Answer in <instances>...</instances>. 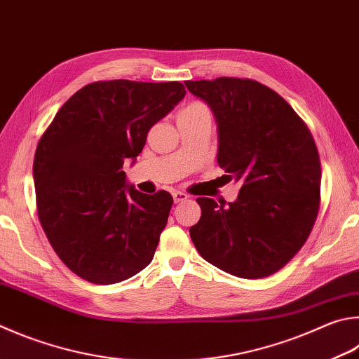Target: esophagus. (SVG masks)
<instances>
[{"mask_svg": "<svg viewBox=\"0 0 359 359\" xmlns=\"http://www.w3.org/2000/svg\"><path fill=\"white\" fill-rule=\"evenodd\" d=\"M172 198H174V202H182V201H187L188 198V194L187 193H182V191H174L172 193Z\"/></svg>", "mask_w": 359, "mask_h": 359, "instance_id": "1", "label": "esophagus"}]
</instances>
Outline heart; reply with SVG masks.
<instances>
[{
	"label": "heart",
	"mask_w": 359,
	"mask_h": 359,
	"mask_svg": "<svg viewBox=\"0 0 359 359\" xmlns=\"http://www.w3.org/2000/svg\"><path fill=\"white\" fill-rule=\"evenodd\" d=\"M188 108H202V105H190Z\"/></svg>",
	"instance_id": "heart-1"
}]
</instances>
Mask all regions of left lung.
<instances>
[{
  "label": "left lung",
  "instance_id": "left-lung-1",
  "mask_svg": "<svg viewBox=\"0 0 359 359\" xmlns=\"http://www.w3.org/2000/svg\"><path fill=\"white\" fill-rule=\"evenodd\" d=\"M185 86L212 109L218 165L242 182L233 202L198 199L193 243L233 276H269L295 256L316 223L322 169L314 138L289 103L257 81L223 76Z\"/></svg>",
  "mask_w": 359,
  "mask_h": 359
}]
</instances>
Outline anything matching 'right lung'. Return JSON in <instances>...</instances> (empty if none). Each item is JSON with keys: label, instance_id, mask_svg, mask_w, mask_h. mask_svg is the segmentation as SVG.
<instances>
[{"label": "right lung", "instance_id": "obj_1", "mask_svg": "<svg viewBox=\"0 0 359 359\" xmlns=\"http://www.w3.org/2000/svg\"><path fill=\"white\" fill-rule=\"evenodd\" d=\"M187 94L179 81L90 83L70 97L39 141L37 213L69 269L94 284H116L151 264L172 196L130 185L132 165L154 123Z\"/></svg>", "mask_w": 359, "mask_h": 359}]
</instances>
